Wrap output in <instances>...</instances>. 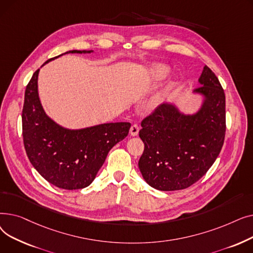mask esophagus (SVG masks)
<instances>
[{"label": "esophagus", "mask_w": 253, "mask_h": 253, "mask_svg": "<svg viewBox=\"0 0 253 253\" xmlns=\"http://www.w3.org/2000/svg\"><path fill=\"white\" fill-rule=\"evenodd\" d=\"M138 131H139L138 125H136V124L132 125L131 128H130V135L131 136H136L138 134Z\"/></svg>", "instance_id": "esophagus-1"}]
</instances>
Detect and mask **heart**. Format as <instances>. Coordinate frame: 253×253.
<instances>
[{"instance_id":"heart-1","label":"heart","mask_w":253,"mask_h":253,"mask_svg":"<svg viewBox=\"0 0 253 253\" xmlns=\"http://www.w3.org/2000/svg\"><path fill=\"white\" fill-rule=\"evenodd\" d=\"M168 72V69L166 68L165 65H162V64H156L155 66H153V69L151 70V75L154 79H161L163 78ZM162 100V95L161 94H158L156 96H154L150 102H149V106L151 109H154L156 108V106H158L159 104H160Z\"/></svg>"}]
</instances>
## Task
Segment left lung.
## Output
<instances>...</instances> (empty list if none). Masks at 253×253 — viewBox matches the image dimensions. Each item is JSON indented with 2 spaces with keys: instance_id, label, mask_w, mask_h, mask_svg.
<instances>
[{
  "instance_id": "8db88e82",
  "label": "left lung",
  "mask_w": 253,
  "mask_h": 253,
  "mask_svg": "<svg viewBox=\"0 0 253 253\" xmlns=\"http://www.w3.org/2000/svg\"><path fill=\"white\" fill-rule=\"evenodd\" d=\"M194 90L203 96L199 111L184 115L173 103H162L141 122L144 143L138 161L142 177L159 191L187 189L216 160L225 135V96L207 65Z\"/></svg>"
}]
</instances>
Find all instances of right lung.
Here are the masks:
<instances>
[{
	"instance_id": "right-lung-1",
	"label": "right lung",
	"mask_w": 253,
	"mask_h": 253,
	"mask_svg": "<svg viewBox=\"0 0 253 253\" xmlns=\"http://www.w3.org/2000/svg\"><path fill=\"white\" fill-rule=\"evenodd\" d=\"M91 52L71 50L65 53ZM39 72L34 73L24 93L22 136L26 155L35 169L51 184L63 190L84 189L94 180L111 149L128 135L131 124L105 123L78 130L58 125L46 115L40 101Z\"/></svg>"
}]
</instances>
